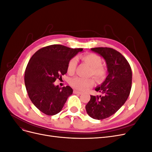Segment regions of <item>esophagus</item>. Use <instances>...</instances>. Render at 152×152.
I'll return each mask as SVG.
<instances>
[{"label":"esophagus","mask_w":152,"mask_h":152,"mask_svg":"<svg viewBox=\"0 0 152 152\" xmlns=\"http://www.w3.org/2000/svg\"><path fill=\"white\" fill-rule=\"evenodd\" d=\"M73 93L74 94H81L82 93H80V92L78 91H76V90H74L73 91Z\"/></svg>","instance_id":"obj_1"}]
</instances>
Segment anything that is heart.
Masks as SVG:
<instances>
[{"mask_svg":"<svg viewBox=\"0 0 152 152\" xmlns=\"http://www.w3.org/2000/svg\"><path fill=\"white\" fill-rule=\"evenodd\" d=\"M82 61L88 64L91 67L89 75L93 76L98 81H102L107 75V71L102 65V59L98 55L94 53H87L80 56ZM77 66V61L75 58H72L67 64V72L73 74L75 72ZM70 86L76 90L84 91L90 88L94 84L93 79H84L79 77L73 78L70 81Z\"/></svg>","mask_w":152,"mask_h":152,"instance_id":"b5f03b06","label":"heart"}]
</instances>
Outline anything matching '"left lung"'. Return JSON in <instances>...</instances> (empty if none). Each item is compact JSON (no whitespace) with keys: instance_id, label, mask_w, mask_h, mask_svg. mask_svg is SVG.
Returning a JSON list of instances; mask_svg holds the SVG:
<instances>
[{"instance_id":"1","label":"left lung","mask_w":152,"mask_h":152,"mask_svg":"<svg viewBox=\"0 0 152 152\" xmlns=\"http://www.w3.org/2000/svg\"><path fill=\"white\" fill-rule=\"evenodd\" d=\"M91 50L105 59L108 75L95 89L102 95H91L86 109L91 117L103 120L116 113L126 102L131 89L132 70L127 59L115 49L105 47Z\"/></svg>"}]
</instances>
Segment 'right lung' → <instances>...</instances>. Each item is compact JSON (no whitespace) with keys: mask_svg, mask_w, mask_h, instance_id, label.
Segmentation results:
<instances>
[{"mask_svg":"<svg viewBox=\"0 0 152 152\" xmlns=\"http://www.w3.org/2000/svg\"><path fill=\"white\" fill-rule=\"evenodd\" d=\"M82 50L53 44L31 56L25 72V84L30 100L40 112L48 115L57 114L72 94L70 86L61 88L53 82L66 74L68 62Z\"/></svg>","mask_w":152,"mask_h":152,"instance_id":"right-lung-1","label":"right lung"}]
</instances>
